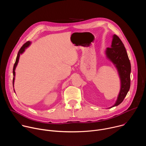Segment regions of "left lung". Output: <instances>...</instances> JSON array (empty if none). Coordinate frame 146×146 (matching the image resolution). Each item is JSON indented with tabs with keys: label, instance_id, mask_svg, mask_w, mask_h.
Wrapping results in <instances>:
<instances>
[{
	"label": "left lung",
	"instance_id": "1",
	"mask_svg": "<svg viewBox=\"0 0 146 146\" xmlns=\"http://www.w3.org/2000/svg\"><path fill=\"white\" fill-rule=\"evenodd\" d=\"M108 58L115 65L121 80V90L117 100L110 108L119 105L123 100L131 86L130 74L131 66L127 51L121 39L115 35H113L111 47L106 51Z\"/></svg>",
	"mask_w": 146,
	"mask_h": 146
}]
</instances>
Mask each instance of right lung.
Masks as SVG:
<instances>
[{
	"label": "right lung",
	"mask_w": 146,
	"mask_h": 146,
	"mask_svg": "<svg viewBox=\"0 0 146 146\" xmlns=\"http://www.w3.org/2000/svg\"><path fill=\"white\" fill-rule=\"evenodd\" d=\"M30 41H27V42H26L21 47V48L19 49L18 52V54H17V58H16V60H15V64L14 65V67H13V76H14V77H13V84L14 86V76H15V68L17 65V64L18 62V60H19V56H20V54H21L23 53V52L25 51V49L28 47L29 44H30Z\"/></svg>",
	"instance_id": "add662e5"
}]
</instances>
